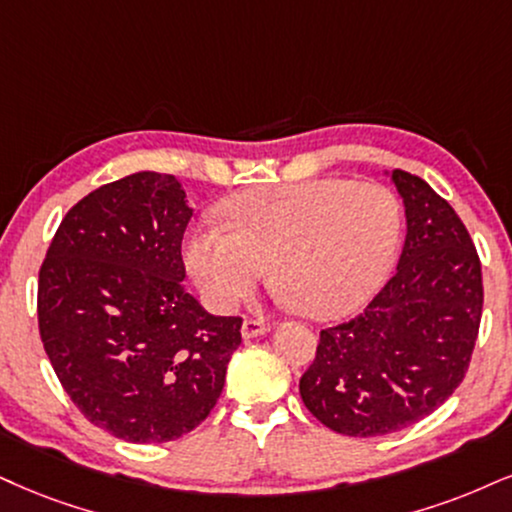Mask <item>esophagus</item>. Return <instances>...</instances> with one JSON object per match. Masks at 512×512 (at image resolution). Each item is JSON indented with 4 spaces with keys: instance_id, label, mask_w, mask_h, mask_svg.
<instances>
[{
    "instance_id": "1",
    "label": "esophagus",
    "mask_w": 512,
    "mask_h": 512,
    "mask_svg": "<svg viewBox=\"0 0 512 512\" xmlns=\"http://www.w3.org/2000/svg\"><path fill=\"white\" fill-rule=\"evenodd\" d=\"M270 330V325L266 320L261 318H246L242 323V337L244 339H254V337H261V334H266Z\"/></svg>"
}]
</instances>
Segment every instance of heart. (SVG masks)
I'll use <instances>...</instances> for the list:
<instances>
[{
  "mask_svg": "<svg viewBox=\"0 0 512 512\" xmlns=\"http://www.w3.org/2000/svg\"><path fill=\"white\" fill-rule=\"evenodd\" d=\"M225 227L194 230L185 263L206 301L232 311L270 266L301 313L327 318L363 304L394 266L401 204L377 182L308 180L242 192L223 204Z\"/></svg>",
  "mask_w": 512,
  "mask_h": 512,
  "instance_id": "obj_1",
  "label": "heart"
}]
</instances>
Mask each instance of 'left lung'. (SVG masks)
Wrapping results in <instances>:
<instances>
[{
	"mask_svg": "<svg viewBox=\"0 0 512 512\" xmlns=\"http://www.w3.org/2000/svg\"><path fill=\"white\" fill-rule=\"evenodd\" d=\"M391 180L408 223L396 273L361 315L320 330L299 382L315 418L349 437H382L434 413L463 382L482 320L468 227L418 175L394 170Z\"/></svg>",
	"mask_w": 512,
	"mask_h": 512,
	"instance_id": "obj_1",
	"label": "left lung"
}]
</instances>
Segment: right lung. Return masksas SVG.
<instances>
[{"instance_id":"obj_1","label":"right lung","mask_w":512,"mask_h":512,"mask_svg":"<svg viewBox=\"0 0 512 512\" xmlns=\"http://www.w3.org/2000/svg\"><path fill=\"white\" fill-rule=\"evenodd\" d=\"M192 218L175 175L132 173L61 220L37 282V325L63 391L92 425L163 444L208 418L242 344L239 315L185 289Z\"/></svg>"}]
</instances>
